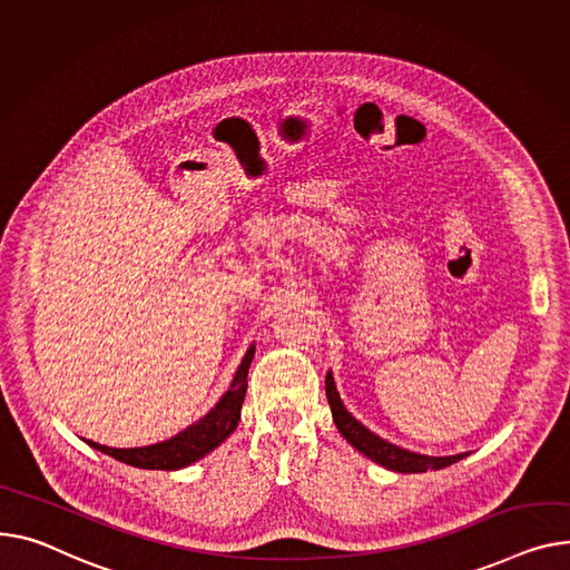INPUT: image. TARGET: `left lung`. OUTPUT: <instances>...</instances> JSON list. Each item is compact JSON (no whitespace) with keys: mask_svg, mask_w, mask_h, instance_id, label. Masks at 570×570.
<instances>
[{"mask_svg":"<svg viewBox=\"0 0 570 570\" xmlns=\"http://www.w3.org/2000/svg\"><path fill=\"white\" fill-rule=\"evenodd\" d=\"M325 394H327L332 420H334L338 433L348 440L351 446H355L360 453H364L366 459H371L381 468H387V470L401 472V474H416V472H426V470L449 468L468 456V453H456V456H424V453L407 451L403 446H396V444L383 440L381 435H375L346 410L344 401H341V396L336 392L332 371H327V375H325Z\"/></svg>","mask_w":570,"mask_h":570,"instance_id":"1","label":"left lung"}]
</instances>
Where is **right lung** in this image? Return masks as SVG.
<instances>
[{
    "mask_svg": "<svg viewBox=\"0 0 570 570\" xmlns=\"http://www.w3.org/2000/svg\"><path fill=\"white\" fill-rule=\"evenodd\" d=\"M256 346L252 344L240 360L234 381L224 396L202 416L199 422L189 424L185 431L176 433L174 438L165 442H156L148 446H135V449H117V446H105L94 440H85L89 446L107 453V456L117 459L126 465L141 468V470H180L202 461L206 453L217 449L226 438H229L238 422H240V410L247 392V373L249 364L254 360Z\"/></svg>",
    "mask_w": 570,
    "mask_h": 570,
    "instance_id": "add662e5",
    "label": "right lung"
}]
</instances>
